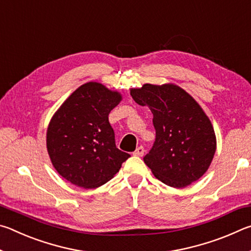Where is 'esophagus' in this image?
I'll list each match as a JSON object with an SVG mask.
<instances>
[{
    "instance_id": "34e87169",
    "label": "esophagus",
    "mask_w": 251,
    "mask_h": 251,
    "mask_svg": "<svg viewBox=\"0 0 251 251\" xmlns=\"http://www.w3.org/2000/svg\"><path fill=\"white\" fill-rule=\"evenodd\" d=\"M144 152H145V150H144V147H143V146H139V147L136 148V151L133 152V154H134L135 156L142 157V156L144 155Z\"/></svg>"
}]
</instances>
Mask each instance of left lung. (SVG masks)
<instances>
[{
    "mask_svg": "<svg viewBox=\"0 0 251 251\" xmlns=\"http://www.w3.org/2000/svg\"><path fill=\"white\" fill-rule=\"evenodd\" d=\"M130 95L154 116L156 138L144 161L155 177L175 188L198 180L214 158L216 136L197 101L173 84H145Z\"/></svg>",
    "mask_w": 251,
    "mask_h": 251,
    "instance_id": "8db88e82",
    "label": "left lung"
}]
</instances>
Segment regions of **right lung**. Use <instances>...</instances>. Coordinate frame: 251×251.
Segmentation results:
<instances>
[{
  "instance_id": "1",
  "label": "right lung",
  "mask_w": 251,
  "mask_h": 251,
  "mask_svg": "<svg viewBox=\"0 0 251 251\" xmlns=\"http://www.w3.org/2000/svg\"><path fill=\"white\" fill-rule=\"evenodd\" d=\"M122 100L104 85L78 87L55 113L46 146L54 168L67 181L83 188L104 185L130 155L118 150L108 115Z\"/></svg>"
}]
</instances>
